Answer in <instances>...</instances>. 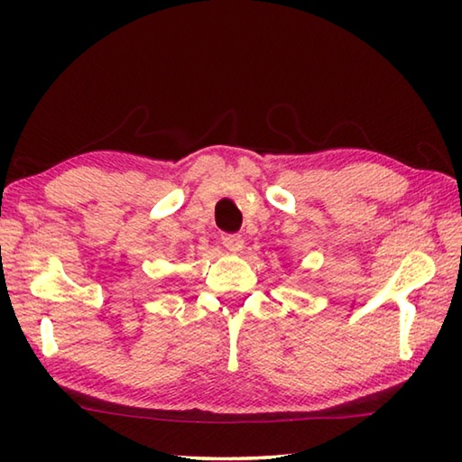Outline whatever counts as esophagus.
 <instances>
[{
	"mask_svg": "<svg viewBox=\"0 0 462 462\" xmlns=\"http://www.w3.org/2000/svg\"><path fill=\"white\" fill-rule=\"evenodd\" d=\"M222 245L230 250V253H240L242 246H245V238L240 234H224Z\"/></svg>",
	"mask_w": 462,
	"mask_h": 462,
	"instance_id": "1",
	"label": "esophagus"
}]
</instances>
